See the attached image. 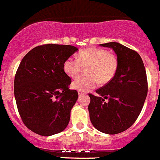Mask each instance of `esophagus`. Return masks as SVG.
<instances>
[{"instance_id": "1", "label": "esophagus", "mask_w": 160, "mask_h": 160, "mask_svg": "<svg viewBox=\"0 0 160 160\" xmlns=\"http://www.w3.org/2000/svg\"><path fill=\"white\" fill-rule=\"evenodd\" d=\"M78 94H79V96H82V95H84L85 92H82V91H78Z\"/></svg>"}]
</instances>
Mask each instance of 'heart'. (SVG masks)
<instances>
[{
  "label": "heart",
  "mask_w": 160,
  "mask_h": 160,
  "mask_svg": "<svg viewBox=\"0 0 160 160\" xmlns=\"http://www.w3.org/2000/svg\"><path fill=\"white\" fill-rule=\"evenodd\" d=\"M88 76L74 80L72 87L82 92L93 89L99 83H107L114 77L118 68V59L114 53L104 48H89L78 54V59L68 58L63 63V71L71 78L81 74L82 68H87Z\"/></svg>",
  "instance_id": "obj_1"
}]
</instances>
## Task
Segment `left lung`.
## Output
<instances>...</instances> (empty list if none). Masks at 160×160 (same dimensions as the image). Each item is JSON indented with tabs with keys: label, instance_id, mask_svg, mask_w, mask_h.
Instances as JSON below:
<instances>
[{
	"label": "left lung",
	"instance_id": "1",
	"mask_svg": "<svg viewBox=\"0 0 160 160\" xmlns=\"http://www.w3.org/2000/svg\"><path fill=\"white\" fill-rule=\"evenodd\" d=\"M100 45L115 51L118 68L110 81L96 90L98 96L89 94V118L97 130L116 134L130 128L139 116L148 93L147 75L136 51L118 42Z\"/></svg>",
	"mask_w": 160,
	"mask_h": 160
}]
</instances>
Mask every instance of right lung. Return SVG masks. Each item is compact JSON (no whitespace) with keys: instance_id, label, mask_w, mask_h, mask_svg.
Masks as SVG:
<instances>
[{"instance_id":"obj_1","label":"right lung","mask_w":160,"mask_h":160,"mask_svg":"<svg viewBox=\"0 0 160 160\" xmlns=\"http://www.w3.org/2000/svg\"><path fill=\"white\" fill-rule=\"evenodd\" d=\"M78 48L45 44L22 58L14 81L16 105L22 122L37 134L51 136L68 127L78 93L69 89L71 79L63 63Z\"/></svg>"}]
</instances>
